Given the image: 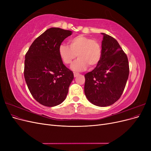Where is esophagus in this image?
Returning <instances> with one entry per match:
<instances>
[{"label":"esophagus","mask_w":151,"mask_h":151,"mask_svg":"<svg viewBox=\"0 0 151 151\" xmlns=\"http://www.w3.org/2000/svg\"><path fill=\"white\" fill-rule=\"evenodd\" d=\"M79 75V74H78V73H76V72L74 73V77H77Z\"/></svg>","instance_id":"1"}]
</instances>
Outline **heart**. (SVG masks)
<instances>
[{"label":"heart","instance_id":"heart-1","mask_svg":"<svg viewBox=\"0 0 151 151\" xmlns=\"http://www.w3.org/2000/svg\"><path fill=\"white\" fill-rule=\"evenodd\" d=\"M69 47L62 44L58 47V54L62 62L70 65L78 57L71 66L74 71H82L89 66H96L101 58V48L96 40L83 35L74 36L68 40Z\"/></svg>","mask_w":151,"mask_h":151}]
</instances>
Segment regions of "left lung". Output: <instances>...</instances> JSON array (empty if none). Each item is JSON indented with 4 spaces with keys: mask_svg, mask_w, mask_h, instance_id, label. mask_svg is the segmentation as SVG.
Instances as JSON below:
<instances>
[{
    "mask_svg": "<svg viewBox=\"0 0 151 151\" xmlns=\"http://www.w3.org/2000/svg\"><path fill=\"white\" fill-rule=\"evenodd\" d=\"M101 44V58L97 66L84 75V93L96 106H110L120 99L129 75L127 55L117 41L105 33Z\"/></svg>",
    "mask_w": 151,
    "mask_h": 151,
    "instance_id": "obj_1",
    "label": "left lung"
}]
</instances>
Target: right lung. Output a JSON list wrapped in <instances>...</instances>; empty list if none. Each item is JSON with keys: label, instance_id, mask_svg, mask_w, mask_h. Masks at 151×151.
Here are the masks:
<instances>
[{"label": "right lung", "instance_id": "right-lung-1", "mask_svg": "<svg viewBox=\"0 0 151 151\" xmlns=\"http://www.w3.org/2000/svg\"><path fill=\"white\" fill-rule=\"evenodd\" d=\"M72 32L51 28L39 36L25 55L24 78L33 97L48 107L61 104L74 79L73 72L63 63L58 47Z\"/></svg>", "mask_w": 151, "mask_h": 151}]
</instances>
